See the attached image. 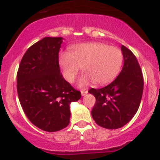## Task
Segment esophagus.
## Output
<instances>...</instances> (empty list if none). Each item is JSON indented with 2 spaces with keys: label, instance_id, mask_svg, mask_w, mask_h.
Instances as JSON below:
<instances>
[{
  "label": "esophagus",
  "instance_id": "34e87169",
  "mask_svg": "<svg viewBox=\"0 0 160 160\" xmlns=\"http://www.w3.org/2000/svg\"><path fill=\"white\" fill-rule=\"evenodd\" d=\"M88 91H82L81 92V93H82V96H86V95L88 94Z\"/></svg>",
  "mask_w": 160,
  "mask_h": 160
}]
</instances>
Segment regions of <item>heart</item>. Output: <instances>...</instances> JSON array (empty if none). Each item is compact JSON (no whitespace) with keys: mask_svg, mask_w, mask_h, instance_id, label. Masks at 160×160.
Listing matches in <instances>:
<instances>
[{"mask_svg":"<svg viewBox=\"0 0 160 160\" xmlns=\"http://www.w3.org/2000/svg\"><path fill=\"white\" fill-rule=\"evenodd\" d=\"M122 63L119 49L101 42L78 44L70 53H63L59 57L63 75L68 82H73L80 68H82L84 73L79 81L81 88L92 82L101 85L109 82L118 73Z\"/></svg>","mask_w":160,"mask_h":160,"instance_id":"1","label":"heart"}]
</instances>
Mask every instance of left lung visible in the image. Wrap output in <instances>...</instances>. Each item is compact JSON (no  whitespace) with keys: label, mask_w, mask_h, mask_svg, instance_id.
Instances as JSON below:
<instances>
[{"label":"left lung","mask_w":160,"mask_h":160,"mask_svg":"<svg viewBox=\"0 0 160 160\" xmlns=\"http://www.w3.org/2000/svg\"><path fill=\"white\" fill-rule=\"evenodd\" d=\"M121 50L124 64L118 77L104 88L88 91L96 97L92 118L107 129L127 124L137 113L143 93V76L135 55L124 46Z\"/></svg>","instance_id":"obj_1"}]
</instances>
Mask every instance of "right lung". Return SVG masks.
Here are the masks:
<instances>
[{
	"instance_id": "add662e5",
	"label": "right lung",
	"mask_w": 160,
	"mask_h": 160,
	"mask_svg": "<svg viewBox=\"0 0 160 160\" xmlns=\"http://www.w3.org/2000/svg\"><path fill=\"white\" fill-rule=\"evenodd\" d=\"M62 38H44L28 49L17 72L18 100L30 122L46 132L68 126L69 105L81 92L64 78L59 64Z\"/></svg>"
}]
</instances>
